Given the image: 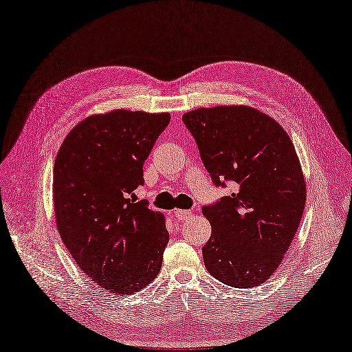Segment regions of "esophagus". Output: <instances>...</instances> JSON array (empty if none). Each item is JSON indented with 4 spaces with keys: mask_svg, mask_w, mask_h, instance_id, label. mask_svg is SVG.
I'll use <instances>...</instances> for the list:
<instances>
[{
    "mask_svg": "<svg viewBox=\"0 0 352 352\" xmlns=\"http://www.w3.org/2000/svg\"><path fill=\"white\" fill-rule=\"evenodd\" d=\"M174 217L177 220H190V217H193V212L187 211V210H175Z\"/></svg>",
    "mask_w": 352,
    "mask_h": 352,
    "instance_id": "obj_1",
    "label": "esophagus"
}]
</instances>
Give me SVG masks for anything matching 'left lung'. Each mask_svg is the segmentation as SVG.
Returning a JSON list of instances; mask_svg holds the SVG:
<instances>
[{
	"label": "left lung",
	"instance_id": "1",
	"mask_svg": "<svg viewBox=\"0 0 352 352\" xmlns=\"http://www.w3.org/2000/svg\"><path fill=\"white\" fill-rule=\"evenodd\" d=\"M214 186L233 193L202 214L211 238L205 267L223 284L251 288L272 276L299 228L306 186L296 150L269 116L242 105L197 108L183 116Z\"/></svg>",
	"mask_w": 352,
	"mask_h": 352
}]
</instances>
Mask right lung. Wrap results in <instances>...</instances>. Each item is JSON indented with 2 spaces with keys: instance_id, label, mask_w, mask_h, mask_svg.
I'll return each instance as SVG.
<instances>
[{
  "instance_id": "obj_1",
  "label": "right lung",
  "mask_w": 352,
  "mask_h": 352,
  "mask_svg": "<svg viewBox=\"0 0 352 352\" xmlns=\"http://www.w3.org/2000/svg\"><path fill=\"white\" fill-rule=\"evenodd\" d=\"M168 113L116 110L80 122L53 169L60 238L83 272L104 290L131 294L159 274L169 233L164 215L135 199L144 160L169 124Z\"/></svg>"
}]
</instances>
